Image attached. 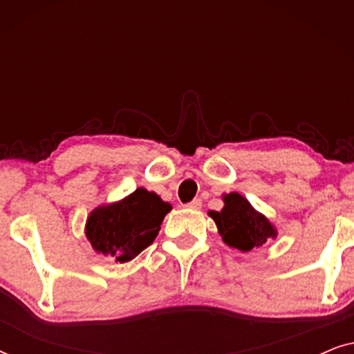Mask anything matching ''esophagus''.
Returning <instances> with one entry per match:
<instances>
[{"mask_svg":"<svg viewBox=\"0 0 354 354\" xmlns=\"http://www.w3.org/2000/svg\"><path fill=\"white\" fill-rule=\"evenodd\" d=\"M201 205H203V201L200 200V198H195V200L193 201H190L187 205V207H190V209H200L201 207Z\"/></svg>","mask_w":354,"mask_h":354,"instance_id":"esophagus-1","label":"esophagus"}]
</instances>
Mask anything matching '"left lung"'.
<instances>
[{
    "label": "left lung",
    "mask_w": 354,
    "mask_h": 354,
    "mask_svg": "<svg viewBox=\"0 0 354 354\" xmlns=\"http://www.w3.org/2000/svg\"><path fill=\"white\" fill-rule=\"evenodd\" d=\"M222 240L232 248L248 253L277 236V230L266 217L250 205L240 193L224 195L222 211H209Z\"/></svg>",
    "instance_id": "1"
}]
</instances>
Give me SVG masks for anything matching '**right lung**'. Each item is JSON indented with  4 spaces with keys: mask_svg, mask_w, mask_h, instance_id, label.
<instances>
[{
    "mask_svg": "<svg viewBox=\"0 0 354 354\" xmlns=\"http://www.w3.org/2000/svg\"><path fill=\"white\" fill-rule=\"evenodd\" d=\"M171 209L154 192L137 188L124 200L91 211L85 235L96 253L127 263L153 243Z\"/></svg>",
    "mask_w": 354,
    "mask_h": 354,
    "instance_id": "obj_1",
    "label": "right lung"
}]
</instances>
